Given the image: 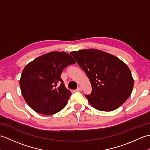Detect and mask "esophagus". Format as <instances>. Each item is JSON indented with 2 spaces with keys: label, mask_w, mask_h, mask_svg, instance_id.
<instances>
[{
  "label": "esophagus",
  "mask_w": 150,
  "mask_h": 150,
  "mask_svg": "<svg viewBox=\"0 0 150 150\" xmlns=\"http://www.w3.org/2000/svg\"><path fill=\"white\" fill-rule=\"evenodd\" d=\"M77 90V91H82V88H81V86H79V87L77 88V90Z\"/></svg>",
  "instance_id": "obj_1"
}]
</instances>
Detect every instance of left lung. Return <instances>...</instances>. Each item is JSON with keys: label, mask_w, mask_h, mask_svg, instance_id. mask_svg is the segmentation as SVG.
I'll list each match as a JSON object with an SVG mask.
<instances>
[{"label": "left lung", "mask_w": 150, "mask_h": 150, "mask_svg": "<svg viewBox=\"0 0 150 150\" xmlns=\"http://www.w3.org/2000/svg\"><path fill=\"white\" fill-rule=\"evenodd\" d=\"M70 54L91 82V93L85 96L95 108L113 111L128 99L133 88V79L130 69L122 60L94 49L79 50Z\"/></svg>", "instance_id": "1"}]
</instances>
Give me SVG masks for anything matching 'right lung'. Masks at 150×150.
<instances>
[{
	"mask_svg": "<svg viewBox=\"0 0 150 150\" xmlns=\"http://www.w3.org/2000/svg\"><path fill=\"white\" fill-rule=\"evenodd\" d=\"M75 63L68 53L53 52L27 64L19 82L26 103L36 112L47 115L62 110L71 93L60 75L64 69Z\"/></svg>",
	"mask_w": 150,
	"mask_h": 150,
	"instance_id": "obj_1",
	"label": "right lung"
}]
</instances>
